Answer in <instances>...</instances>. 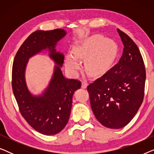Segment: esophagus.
<instances>
[{"mask_svg":"<svg viewBox=\"0 0 154 154\" xmlns=\"http://www.w3.org/2000/svg\"><path fill=\"white\" fill-rule=\"evenodd\" d=\"M88 85V81H83L81 83V88H86Z\"/></svg>","mask_w":154,"mask_h":154,"instance_id":"esophagus-1","label":"esophagus"}]
</instances>
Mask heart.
Masks as SVG:
<instances>
[{"label":"heart","instance_id":"heart-1","mask_svg":"<svg viewBox=\"0 0 154 154\" xmlns=\"http://www.w3.org/2000/svg\"><path fill=\"white\" fill-rule=\"evenodd\" d=\"M116 51V44L113 40L94 35L75 47L74 57L71 55L66 57V66L69 71L75 72L80 67L76 59H83L89 55L85 63L86 69L91 73H99L113 60Z\"/></svg>","mask_w":154,"mask_h":154}]
</instances>
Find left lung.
Returning <instances> with one entry per match:
<instances>
[{"label":"left lung","mask_w":154,"mask_h":154,"mask_svg":"<svg viewBox=\"0 0 154 154\" xmlns=\"http://www.w3.org/2000/svg\"><path fill=\"white\" fill-rule=\"evenodd\" d=\"M117 31L124 46L121 59L87 88L94 116L111 129L123 128L135 116L144 99L146 79L138 47L126 33Z\"/></svg>","instance_id":"8db88e82"}]
</instances>
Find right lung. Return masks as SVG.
Here are the masks:
<instances>
[{
  "mask_svg": "<svg viewBox=\"0 0 154 154\" xmlns=\"http://www.w3.org/2000/svg\"><path fill=\"white\" fill-rule=\"evenodd\" d=\"M66 34L62 29L32 33L21 45L12 65V90L21 114L33 129L45 135L64 129L70 116L73 94L81 86L79 81L66 79L61 70L64 56L55 48ZM45 49L57 65L47 88L41 95L33 96L27 87L25 71L29 58Z\"/></svg>",
  "mask_w": 154,
  "mask_h": 154,
  "instance_id": "right-lung-1",
  "label": "right lung"
}]
</instances>
